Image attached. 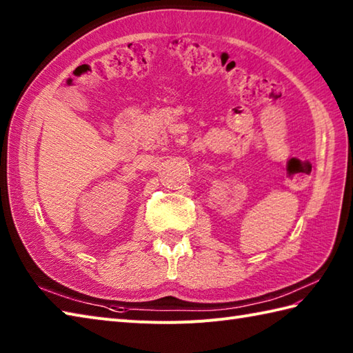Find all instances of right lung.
I'll return each mask as SVG.
<instances>
[{"label":"right lung","instance_id":"obj_1","mask_svg":"<svg viewBox=\"0 0 353 353\" xmlns=\"http://www.w3.org/2000/svg\"><path fill=\"white\" fill-rule=\"evenodd\" d=\"M70 81H71V80H70Z\"/></svg>","mask_w":353,"mask_h":353}]
</instances>
